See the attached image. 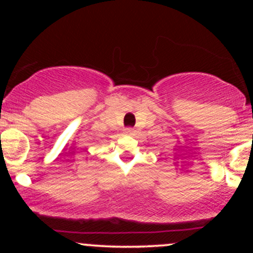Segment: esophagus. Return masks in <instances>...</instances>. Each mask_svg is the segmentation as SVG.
<instances>
[{"mask_svg": "<svg viewBox=\"0 0 253 253\" xmlns=\"http://www.w3.org/2000/svg\"><path fill=\"white\" fill-rule=\"evenodd\" d=\"M132 132H133V128H130V127H127V128H125V133H126V134H130Z\"/></svg>", "mask_w": 253, "mask_h": 253, "instance_id": "1", "label": "esophagus"}]
</instances>
